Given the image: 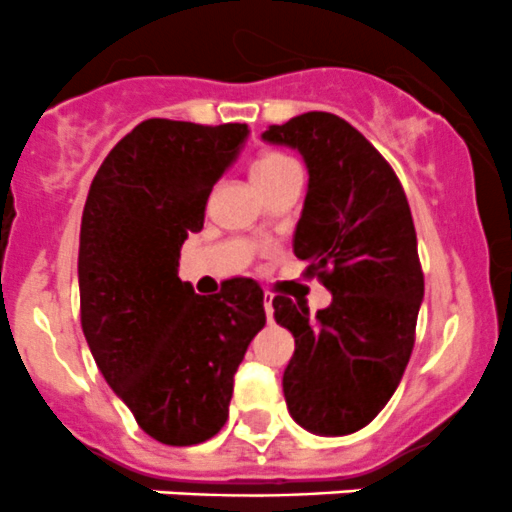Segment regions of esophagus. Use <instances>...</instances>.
Masks as SVG:
<instances>
[{
	"label": "esophagus",
	"mask_w": 512,
	"mask_h": 512,
	"mask_svg": "<svg viewBox=\"0 0 512 512\" xmlns=\"http://www.w3.org/2000/svg\"><path fill=\"white\" fill-rule=\"evenodd\" d=\"M272 294H265V314H267V322H272Z\"/></svg>",
	"instance_id": "esophagus-1"
}]
</instances>
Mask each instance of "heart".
Segmentation results:
<instances>
[{
  "label": "heart",
  "mask_w": 512,
  "mask_h": 512,
  "mask_svg": "<svg viewBox=\"0 0 512 512\" xmlns=\"http://www.w3.org/2000/svg\"><path fill=\"white\" fill-rule=\"evenodd\" d=\"M292 168H297V165H294V160L287 158L285 153L265 151L255 158L250 173H252V180H255V185L260 188V185L270 183V180H275L277 175L287 173V170H292Z\"/></svg>",
  "instance_id": "heart-1"
}]
</instances>
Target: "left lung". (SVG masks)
<instances>
[{
    "instance_id": "left-lung-1",
    "label": "left lung",
    "mask_w": 512,
    "mask_h": 512,
    "mask_svg": "<svg viewBox=\"0 0 512 512\" xmlns=\"http://www.w3.org/2000/svg\"><path fill=\"white\" fill-rule=\"evenodd\" d=\"M262 138L297 148L307 163L292 247L332 292L314 317L299 299H272L294 337L287 409L317 436H347L389 404L414 349L423 272L409 200L384 156L334 113H302Z\"/></svg>"
}]
</instances>
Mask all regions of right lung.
<instances>
[{"label":"right lung","mask_w":512,"mask_h":512,"mask_svg":"<svg viewBox=\"0 0 512 512\" xmlns=\"http://www.w3.org/2000/svg\"><path fill=\"white\" fill-rule=\"evenodd\" d=\"M247 123L148 118L113 146L81 218V327L96 366L138 426L165 446H195L225 426L232 379L265 327L250 277L195 294L180 247L247 138Z\"/></svg>","instance_id":"add662e5"}]
</instances>
